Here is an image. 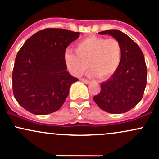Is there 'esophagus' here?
Returning <instances> with one entry per match:
<instances>
[{
  "mask_svg": "<svg viewBox=\"0 0 159 159\" xmlns=\"http://www.w3.org/2000/svg\"><path fill=\"white\" fill-rule=\"evenodd\" d=\"M80 81L83 82V83H86V84H89V80H87L86 79H83V78L80 79Z\"/></svg>",
  "mask_w": 159,
  "mask_h": 159,
  "instance_id": "esophagus-1",
  "label": "esophagus"
}]
</instances>
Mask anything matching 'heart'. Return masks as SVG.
Wrapping results in <instances>:
<instances>
[{"mask_svg":"<svg viewBox=\"0 0 159 159\" xmlns=\"http://www.w3.org/2000/svg\"><path fill=\"white\" fill-rule=\"evenodd\" d=\"M75 52L71 50L65 52L66 64L75 76L83 74L89 63L90 77L98 76L101 79H106L118 67L121 48L115 39L90 36L76 44Z\"/></svg>","mask_w":159,"mask_h":159,"instance_id":"1","label":"heart"}]
</instances>
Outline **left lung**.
<instances>
[{
	"mask_svg": "<svg viewBox=\"0 0 159 159\" xmlns=\"http://www.w3.org/2000/svg\"><path fill=\"white\" fill-rule=\"evenodd\" d=\"M109 35L119 42L121 56L118 67L111 76L101 83V92L93 97L98 106L111 114H122L140 102L146 86L147 69L141 49L120 30L98 32Z\"/></svg>",
	"mask_w": 159,
	"mask_h": 159,
	"instance_id": "1",
	"label": "left lung"
}]
</instances>
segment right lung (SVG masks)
<instances>
[{
	"instance_id": "1",
	"label": "right lung",
	"mask_w": 159,
	"mask_h": 159,
	"mask_svg": "<svg viewBox=\"0 0 159 159\" xmlns=\"http://www.w3.org/2000/svg\"><path fill=\"white\" fill-rule=\"evenodd\" d=\"M80 32L45 29L25 42L15 59L12 76L15 98L23 108L36 115L59 110L79 79L66 70L65 51Z\"/></svg>"
}]
</instances>
